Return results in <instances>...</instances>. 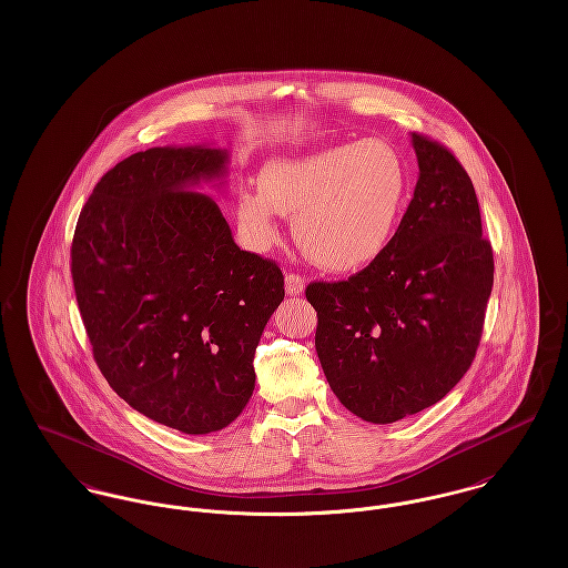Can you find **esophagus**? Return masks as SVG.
<instances>
[{"label":"esophagus","instance_id":"obj_1","mask_svg":"<svg viewBox=\"0 0 568 568\" xmlns=\"http://www.w3.org/2000/svg\"><path fill=\"white\" fill-rule=\"evenodd\" d=\"M304 287H306V281H304L302 276H297L294 272H290V274L285 276V294H287V296H302Z\"/></svg>","mask_w":568,"mask_h":568}]
</instances>
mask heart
<instances>
[{
  "label": "heart",
  "mask_w": 568,
  "mask_h": 568,
  "mask_svg": "<svg viewBox=\"0 0 568 568\" xmlns=\"http://www.w3.org/2000/svg\"><path fill=\"white\" fill-rule=\"evenodd\" d=\"M260 191L236 197L244 243L266 251L278 236L276 215L292 216L304 255L327 272L362 271L387 248L403 213L406 172L396 149L377 138L306 155L272 158Z\"/></svg>",
  "instance_id": "b5f03b06"
}]
</instances>
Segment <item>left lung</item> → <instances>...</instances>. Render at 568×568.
<instances>
[{"instance_id":"left-lung-1","label":"left lung","mask_w":568,"mask_h":568,"mask_svg":"<svg viewBox=\"0 0 568 568\" xmlns=\"http://www.w3.org/2000/svg\"><path fill=\"white\" fill-rule=\"evenodd\" d=\"M419 176L383 255L349 281L311 283L315 349L336 398L371 424L443 400L466 375L494 285L470 176L438 142L410 134Z\"/></svg>"}]
</instances>
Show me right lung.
I'll list each match as a JSON object with an SVG mask.
<instances>
[{
    "mask_svg": "<svg viewBox=\"0 0 568 568\" xmlns=\"http://www.w3.org/2000/svg\"><path fill=\"white\" fill-rule=\"evenodd\" d=\"M227 149L153 146L109 170L82 206L72 278L110 387L183 434L230 426L255 389L253 357L285 297L283 272L234 243L215 200Z\"/></svg>",
    "mask_w": 568,
    "mask_h": 568,
    "instance_id": "add662e5",
    "label": "right lung"
}]
</instances>
